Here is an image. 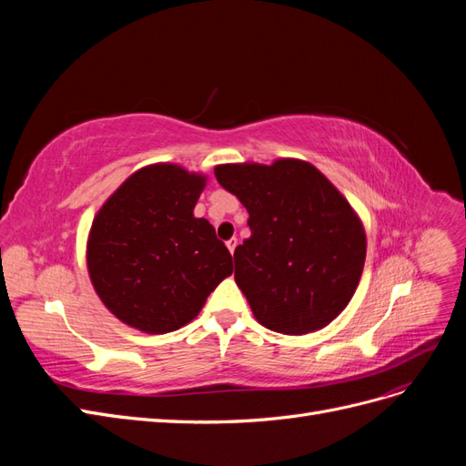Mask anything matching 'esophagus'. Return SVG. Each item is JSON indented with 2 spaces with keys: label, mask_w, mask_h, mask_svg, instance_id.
<instances>
[{
  "label": "esophagus",
  "mask_w": 466,
  "mask_h": 466,
  "mask_svg": "<svg viewBox=\"0 0 466 466\" xmlns=\"http://www.w3.org/2000/svg\"><path fill=\"white\" fill-rule=\"evenodd\" d=\"M237 238L233 237V238H229V241L228 243H225V245H228V248H229V252H231V255H233V252H235V248H237Z\"/></svg>",
  "instance_id": "esophagus-1"
}]
</instances>
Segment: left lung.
I'll return each mask as SVG.
<instances>
[{"label": "left lung", "instance_id": "8db88e82", "mask_svg": "<svg viewBox=\"0 0 466 466\" xmlns=\"http://www.w3.org/2000/svg\"><path fill=\"white\" fill-rule=\"evenodd\" d=\"M219 185L248 211L235 281L266 329L299 336L327 327L354 295L363 262L360 218L305 161L219 165Z\"/></svg>", "mask_w": 466, "mask_h": 466}]
</instances>
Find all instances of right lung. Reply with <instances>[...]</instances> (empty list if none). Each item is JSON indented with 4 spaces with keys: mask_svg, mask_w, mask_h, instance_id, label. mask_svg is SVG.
Returning a JSON list of instances; mask_svg holds the SVG:
<instances>
[{
    "mask_svg": "<svg viewBox=\"0 0 466 466\" xmlns=\"http://www.w3.org/2000/svg\"><path fill=\"white\" fill-rule=\"evenodd\" d=\"M206 178L177 165L134 173L98 211L87 243L95 291L112 315L149 334L178 330L231 276L211 223L194 218Z\"/></svg>",
    "mask_w": 466,
    "mask_h": 466,
    "instance_id": "right-lung-1",
    "label": "right lung"
}]
</instances>
